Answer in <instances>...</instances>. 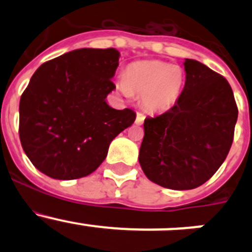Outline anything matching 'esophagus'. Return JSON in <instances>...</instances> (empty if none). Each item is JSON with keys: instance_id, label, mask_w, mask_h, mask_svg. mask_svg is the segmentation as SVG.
Segmentation results:
<instances>
[{"instance_id": "1", "label": "esophagus", "mask_w": 252, "mask_h": 252, "mask_svg": "<svg viewBox=\"0 0 252 252\" xmlns=\"http://www.w3.org/2000/svg\"><path fill=\"white\" fill-rule=\"evenodd\" d=\"M144 119H145L144 113H141V112H138V113H136V121H135V123L140 126V124L144 123Z\"/></svg>"}]
</instances>
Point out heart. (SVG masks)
Wrapping results in <instances>:
<instances>
[{"label":"heart","instance_id":"obj_1","mask_svg":"<svg viewBox=\"0 0 252 252\" xmlns=\"http://www.w3.org/2000/svg\"><path fill=\"white\" fill-rule=\"evenodd\" d=\"M183 84L182 69L163 61H142L129 65L126 79L117 81L124 96L142 95V105L150 112H164L174 106Z\"/></svg>","mask_w":252,"mask_h":252}]
</instances>
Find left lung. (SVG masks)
Listing matches in <instances>:
<instances>
[{
    "label": "left lung",
    "mask_w": 252,
    "mask_h": 252,
    "mask_svg": "<svg viewBox=\"0 0 252 252\" xmlns=\"http://www.w3.org/2000/svg\"><path fill=\"white\" fill-rule=\"evenodd\" d=\"M185 85L175 105L144 122L139 162L151 182L189 190L222 166L234 139L238 107L227 79L195 60L184 62Z\"/></svg>",
    "instance_id": "left-lung-1"
}]
</instances>
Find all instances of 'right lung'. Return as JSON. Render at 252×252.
Returning a JSON list of instances; mask_svg holds the SVG:
<instances>
[{"label": "right lung", "instance_id": "1", "mask_svg": "<svg viewBox=\"0 0 252 252\" xmlns=\"http://www.w3.org/2000/svg\"><path fill=\"white\" fill-rule=\"evenodd\" d=\"M116 48H79L40 65L22 94L19 138L32 163L53 179L86 177L136 113L106 97L118 67Z\"/></svg>", "mask_w": 252, "mask_h": 252}]
</instances>
